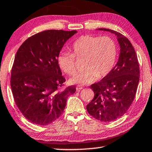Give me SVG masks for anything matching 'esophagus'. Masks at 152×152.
Listing matches in <instances>:
<instances>
[{"label":"esophagus","mask_w":152,"mask_h":152,"mask_svg":"<svg viewBox=\"0 0 152 152\" xmlns=\"http://www.w3.org/2000/svg\"><path fill=\"white\" fill-rule=\"evenodd\" d=\"M76 89H77V91H79V90L83 89V87L81 86H77L76 87Z\"/></svg>","instance_id":"1"}]
</instances>
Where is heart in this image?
<instances>
[{
    "label": "heart",
    "instance_id": "heart-1",
    "mask_svg": "<svg viewBox=\"0 0 152 152\" xmlns=\"http://www.w3.org/2000/svg\"><path fill=\"white\" fill-rule=\"evenodd\" d=\"M71 49L73 53L61 52L58 54L57 63L63 72L73 75L76 72L75 57L77 59L84 58L85 69L70 79V83L73 84H89L97 77L107 75L118 57L116 42L109 36L83 35L74 42Z\"/></svg>",
    "mask_w": 152,
    "mask_h": 152
}]
</instances>
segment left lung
Here are the masks:
<instances>
[{
	"label": "left lung",
	"instance_id": "obj_1",
	"mask_svg": "<svg viewBox=\"0 0 152 152\" xmlns=\"http://www.w3.org/2000/svg\"><path fill=\"white\" fill-rule=\"evenodd\" d=\"M115 34L120 45L118 63L107 75L90 86L94 97L87 110L103 122L113 121L127 112L136 94L140 80V66L134 47L123 34L108 28H98Z\"/></svg>",
	"mask_w": 152,
	"mask_h": 152
}]
</instances>
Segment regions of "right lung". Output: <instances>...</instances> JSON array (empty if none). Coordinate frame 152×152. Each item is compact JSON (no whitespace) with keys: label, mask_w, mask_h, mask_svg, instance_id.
Masks as SVG:
<instances>
[{"label":"right lung","mask_w":152,"mask_h":152,"mask_svg":"<svg viewBox=\"0 0 152 152\" xmlns=\"http://www.w3.org/2000/svg\"><path fill=\"white\" fill-rule=\"evenodd\" d=\"M77 31L47 30L24 41L16 53L10 86L15 102L25 118L38 126L52 124L59 118L75 86L63 89L65 79L57 57L67 40Z\"/></svg>","instance_id":"add662e5"}]
</instances>
